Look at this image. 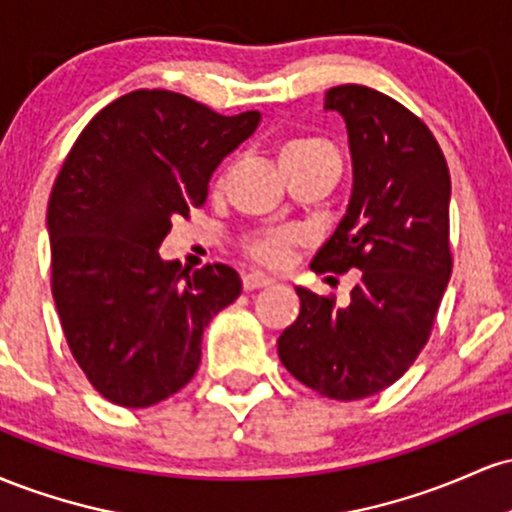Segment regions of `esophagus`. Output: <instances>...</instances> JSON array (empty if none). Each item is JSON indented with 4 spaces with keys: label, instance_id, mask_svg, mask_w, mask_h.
<instances>
[{
    "label": "esophagus",
    "instance_id": "esophagus-1",
    "mask_svg": "<svg viewBox=\"0 0 512 512\" xmlns=\"http://www.w3.org/2000/svg\"><path fill=\"white\" fill-rule=\"evenodd\" d=\"M269 284H274V279H272V276H267V274L250 272V274L243 276V289H245V291L264 289V286H269Z\"/></svg>",
    "mask_w": 512,
    "mask_h": 512
}]
</instances>
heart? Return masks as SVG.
<instances>
[{"label": "heart", "instance_id": "1", "mask_svg": "<svg viewBox=\"0 0 512 512\" xmlns=\"http://www.w3.org/2000/svg\"><path fill=\"white\" fill-rule=\"evenodd\" d=\"M281 168L291 166H310V163H327L337 161V151L330 142L320 137H293L289 142L281 144L279 149ZM296 233L286 231V228H276V231H264L257 236L248 238L245 250L252 260L269 264V267H279L289 260L291 248L296 245Z\"/></svg>", "mask_w": 512, "mask_h": 512}]
</instances>
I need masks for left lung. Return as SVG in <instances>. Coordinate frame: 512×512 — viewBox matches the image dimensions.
<instances>
[{
	"mask_svg": "<svg viewBox=\"0 0 512 512\" xmlns=\"http://www.w3.org/2000/svg\"><path fill=\"white\" fill-rule=\"evenodd\" d=\"M325 110L346 122L354 190L310 269L356 284L346 305L296 289L301 313L276 344L298 383L351 402L397 383L431 337L452 272L450 170L431 129L375 88L334 86Z\"/></svg>",
	"mask_w": 512,
	"mask_h": 512,
	"instance_id": "8db88e82",
	"label": "left lung"
}]
</instances>
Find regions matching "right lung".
Returning a JSON list of instances; mask_svg holds the SVG:
<instances>
[{
  "mask_svg": "<svg viewBox=\"0 0 512 512\" xmlns=\"http://www.w3.org/2000/svg\"><path fill=\"white\" fill-rule=\"evenodd\" d=\"M163 88H139L79 134L48 202L52 298L69 351L108 402L144 409L197 373L202 332L240 296L228 264L158 255L175 216L207 202L209 178L260 125Z\"/></svg>",
  "mask_w": 512,
  "mask_h": 512,
  "instance_id": "obj_1",
  "label": "right lung"
}]
</instances>
